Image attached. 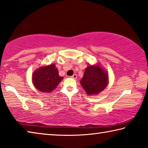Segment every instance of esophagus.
Listing matches in <instances>:
<instances>
[{"label":"esophagus","mask_w":148,"mask_h":148,"mask_svg":"<svg viewBox=\"0 0 148 148\" xmlns=\"http://www.w3.org/2000/svg\"><path fill=\"white\" fill-rule=\"evenodd\" d=\"M71 78H72V79H76L77 78V75L76 74L73 75L71 77Z\"/></svg>","instance_id":"esophagus-1"}]
</instances>
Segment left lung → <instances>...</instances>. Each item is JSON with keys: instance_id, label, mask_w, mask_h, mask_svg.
I'll list each match as a JSON object with an SVG mask.
<instances>
[{"instance_id": "obj_1", "label": "left lung", "mask_w": 148, "mask_h": 148, "mask_svg": "<svg viewBox=\"0 0 148 148\" xmlns=\"http://www.w3.org/2000/svg\"><path fill=\"white\" fill-rule=\"evenodd\" d=\"M108 82L107 72L99 64L88 66L81 81V84L88 95L98 94L107 87Z\"/></svg>"}]
</instances>
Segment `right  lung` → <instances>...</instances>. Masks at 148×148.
Here are the masks:
<instances>
[{"label":"right lung","instance_id":"add662e5","mask_svg":"<svg viewBox=\"0 0 148 148\" xmlns=\"http://www.w3.org/2000/svg\"><path fill=\"white\" fill-rule=\"evenodd\" d=\"M63 77L59 76L54 64L39 67L32 75L34 86L40 92L51 93L56 88Z\"/></svg>","mask_w":148,"mask_h":148}]
</instances>
